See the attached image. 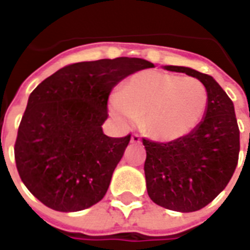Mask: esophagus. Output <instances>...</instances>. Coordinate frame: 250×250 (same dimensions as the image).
Returning <instances> with one entry per match:
<instances>
[{
  "instance_id": "obj_1",
  "label": "esophagus",
  "mask_w": 250,
  "mask_h": 250,
  "mask_svg": "<svg viewBox=\"0 0 250 250\" xmlns=\"http://www.w3.org/2000/svg\"><path fill=\"white\" fill-rule=\"evenodd\" d=\"M131 143H134V145H138V143H141V136L136 135V134H134V135L131 136Z\"/></svg>"
}]
</instances>
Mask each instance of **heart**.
Instances as JSON below:
<instances>
[{"label":"heart","mask_w":250,"mask_h":250,"mask_svg":"<svg viewBox=\"0 0 250 250\" xmlns=\"http://www.w3.org/2000/svg\"><path fill=\"white\" fill-rule=\"evenodd\" d=\"M208 102V89L194 77L143 71L119 88L109 109L125 123L141 120V130L152 139L174 142L199 125Z\"/></svg>","instance_id":"1"}]
</instances>
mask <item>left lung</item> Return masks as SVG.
Returning <instances> with one entry per match:
<instances>
[{
  "instance_id": "1",
  "label": "left lung",
  "mask_w": 250,
  "mask_h": 250,
  "mask_svg": "<svg viewBox=\"0 0 250 250\" xmlns=\"http://www.w3.org/2000/svg\"><path fill=\"white\" fill-rule=\"evenodd\" d=\"M163 68L198 79L209 95L204 118L190 134L167 143L143 139L148 197L165 209L190 213L229 184L238 162L240 130L233 102L213 77L188 66Z\"/></svg>"
}]
</instances>
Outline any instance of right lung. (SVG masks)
<instances>
[{"instance_id": "1", "label": "right lung", "mask_w": 250, "mask_h": 250, "mask_svg": "<svg viewBox=\"0 0 250 250\" xmlns=\"http://www.w3.org/2000/svg\"><path fill=\"white\" fill-rule=\"evenodd\" d=\"M152 66L138 57L76 62L35 88L14 158L22 182L40 202L71 213L103 199L131 139L104 135L109 93L125 77Z\"/></svg>"}]
</instances>
